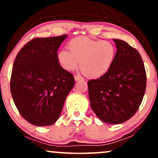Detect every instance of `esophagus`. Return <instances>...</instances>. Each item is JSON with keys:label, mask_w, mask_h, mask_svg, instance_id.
<instances>
[{"label": "esophagus", "mask_w": 158, "mask_h": 158, "mask_svg": "<svg viewBox=\"0 0 158 158\" xmlns=\"http://www.w3.org/2000/svg\"><path fill=\"white\" fill-rule=\"evenodd\" d=\"M74 78H75V80H76V81L81 80V79H83V78L81 77V76H79V75H75V76H74Z\"/></svg>", "instance_id": "1"}]
</instances>
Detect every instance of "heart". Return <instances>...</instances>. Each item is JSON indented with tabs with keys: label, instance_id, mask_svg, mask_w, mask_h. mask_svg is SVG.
Masks as SVG:
<instances>
[{
	"label": "heart",
	"instance_id": "b5f03b06",
	"mask_svg": "<svg viewBox=\"0 0 158 158\" xmlns=\"http://www.w3.org/2000/svg\"><path fill=\"white\" fill-rule=\"evenodd\" d=\"M68 49L58 53V61L68 71L75 70L80 61V68L86 77L97 79L104 76L111 68L116 56L112 43L88 37L70 40Z\"/></svg>",
	"mask_w": 158,
	"mask_h": 158
}]
</instances>
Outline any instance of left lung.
<instances>
[{
	"mask_svg": "<svg viewBox=\"0 0 158 158\" xmlns=\"http://www.w3.org/2000/svg\"><path fill=\"white\" fill-rule=\"evenodd\" d=\"M117 52L108 73L88 81L90 107L98 118L120 124L135 115L146 88V73L140 54L126 41L114 39Z\"/></svg>",
	"mask_w": 158,
	"mask_h": 158,
	"instance_id": "1",
	"label": "left lung"
}]
</instances>
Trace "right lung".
<instances>
[{
    "label": "right lung",
    "mask_w": 158,
    "mask_h": 158,
    "mask_svg": "<svg viewBox=\"0 0 158 158\" xmlns=\"http://www.w3.org/2000/svg\"><path fill=\"white\" fill-rule=\"evenodd\" d=\"M66 37L32 39L14 61L11 94L20 114L34 126H50L59 119L75 84L73 74L58 61V49Z\"/></svg>",
    "instance_id": "add662e5"
}]
</instances>
